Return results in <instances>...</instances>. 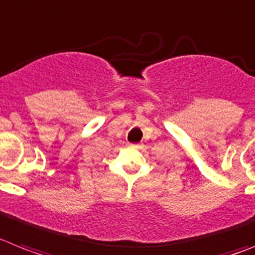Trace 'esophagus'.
I'll use <instances>...</instances> for the list:
<instances>
[{"instance_id":"esophagus-1","label":"esophagus","mask_w":255,"mask_h":255,"mask_svg":"<svg viewBox=\"0 0 255 255\" xmlns=\"http://www.w3.org/2000/svg\"><path fill=\"white\" fill-rule=\"evenodd\" d=\"M130 147H132V148H139L140 145H139V144H130Z\"/></svg>"}]
</instances>
